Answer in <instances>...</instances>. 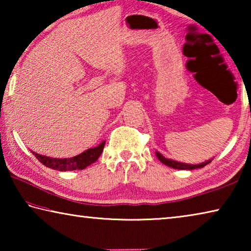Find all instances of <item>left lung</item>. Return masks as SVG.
Returning a JSON list of instances; mask_svg holds the SVG:
<instances>
[{"instance_id": "1", "label": "left lung", "mask_w": 251, "mask_h": 251, "mask_svg": "<svg viewBox=\"0 0 251 251\" xmlns=\"http://www.w3.org/2000/svg\"><path fill=\"white\" fill-rule=\"evenodd\" d=\"M156 156L157 158H158L161 163L166 165V166H169L172 168H175V169H188V171H192V169H196V168H202L205 167L207 164H209L211 159L207 160V161H203L201 164H197V165H190V164H184V163H179V161H175L173 159H167L165 158V157L160 154V152L156 151Z\"/></svg>"}]
</instances>
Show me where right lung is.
<instances>
[{
	"instance_id": "obj_1",
	"label": "right lung",
	"mask_w": 251,
	"mask_h": 251,
	"mask_svg": "<svg viewBox=\"0 0 251 251\" xmlns=\"http://www.w3.org/2000/svg\"><path fill=\"white\" fill-rule=\"evenodd\" d=\"M105 142H101L99 146L83 151L82 154L77 156L71 157V158H50V157L36 154L35 151H32L33 155L39 159L42 164L45 165L46 167L56 169L59 172L66 171H76V169H84L91 164L95 163L100 156L101 151L104 150Z\"/></svg>"
}]
</instances>
